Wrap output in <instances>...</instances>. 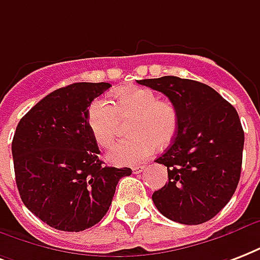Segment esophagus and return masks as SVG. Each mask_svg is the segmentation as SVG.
<instances>
[{
	"label": "esophagus",
	"instance_id": "1",
	"mask_svg": "<svg viewBox=\"0 0 260 260\" xmlns=\"http://www.w3.org/2000/svg\"><path fill=\"white\" fill-rule=\"evenodd\" d=\"M144 168H146V166H144V165L134 166V168H132V172H134V173H140V172H143Z\"/></svg>",
	"mask_w": 260,
	"mask_h": 260
}]
</instances>
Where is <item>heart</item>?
<instances>
[{"instance_id":"heart-1","label":"heart","mask_w":260,"mask_h":260,"mask_svg":"<svg viewBox=\"0 0 260 260\" xmlns=\"http://www.w3.org/2000/svg\"><path fill=\"white\" fill-rule=\"evenodd\" d=\"M113 105L95 99L87 110V125L98 146L110 147L116 138L118 118L132 121L129 139L121 140L108 152L114 165H134L146 159L154 147L169 146L178 131V112L170 101L158 99L150 88L124 87L113 92Z\"/></svg>"}]
</instances>
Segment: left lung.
<instances>
[{
    "instance_id": "left-lung-1",
    "label": "left lung",
    "mask_w": 260,
    "mask_h": 260,
    "mask_svg": "<svg viewBox=\"0 0 260 260\" xmlns=\"http://www.w3.org/2000/svg\"><path fill=\"white\" fill-rule=\"evenodd\" d=\"M159 91L178 112V131L155 162L168 168V183L152 193L162 215L199 225L231 201L241 173L244 131L239 114L217 91L201 82L164 76L138 80Z\"/></svg>"
}]
</instances>
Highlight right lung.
<instances>
[{
    "mask_svg": "<svg viewBox=\"0 0 260 260\" xmlns=\"http://www.w3.org/2000/svg\"><path fill=\"white\" fill-rule=\"evenodd\" d=\"M109 83H73L46 95L25 114L12 140L20 198L49 226L82 232L112 205L118 180L129 168L105 166L87 125L91 102Z\"/></svg>",
    "mask_w": 260,
    "mask_h": 260,
    "instance_id": "1",
    "label": "right lung"
}]
</instances>
